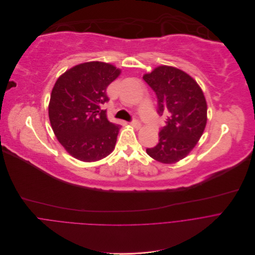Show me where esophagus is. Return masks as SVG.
Here are the masks:
<instances>
[{
    "label": "esophagus",
    "instance_id": "esophagus-1",
    "mask_svg": "<svg viewBox=\"0 0 255 255\" xmlns=\"http://www.w3.org/2000/svg\"><path fill=\"white\" fill-rule=\"evenodd\" d=\"M129 124H130V126H132V127H133L134 128H136V129H138V128H140V126H141L140 123H139L137 120H132Z\"/></svg>",
    "mask_w": 255,
    "mask_h": 255
}]
</instances>
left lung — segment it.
I'll use <instances>...</instances> for the list:
<instances>
[{"label":"left lung","instance_id":"left-lung-1","mask_svg":"<svg viewBox=\"0 0 255 255\" xmlns=\"http://www.w3.org/2000/svg\"><path fill=\"white\" fill-rule=\"evenodd\" d=\"M158 98V114L166 115L159 142L146 154L164 164L184 159L200 139L207 123V104L198 83L184 71L159 66L142 76Z\"/></svg>","mask_w":255,"mask_h":255}]
</instances>
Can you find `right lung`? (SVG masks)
Masks as SVG:
<instances>
[{
  "mask_svg": "<svg viewBox=\"0 0 255 255\" xmlns=\"http://www.w3.org/2000/svg\"><path fill=\"white\" fill-rule=\"evenodd\" d=\"M121 70L105 62L72 67L56 81L49 103L52 129L69 154L83 162H95L114 150L121 128L111 123L103 106L110 98L108 86Z\"/></svg>",
  "mask_w": 255,
  "mask_h": 255,
  "instance_id": "1",
  "label": "right lung"
}]
</instances>
